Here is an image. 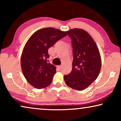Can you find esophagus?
Returning a JSON list of instances; mask_svg holds the SVG:
<instances>
[{
  "instance_id": "34e87169",
  "label": "esophagus",
  "mask_w": 121,
  "mask_h": 121,
  "mask_svg": "<svg viewBox=\"0 0 121 121\" xmlns=\"http://www.w3.org/2000/svg\"><path fill=\"white\" fill-rule=\"evenodd\" d=\"M57 68H58L59 69H62V65H59V66H58Z\"/></svg>"
}]
</instances>
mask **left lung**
I'll use <instances>...</instances> for the list:
<instances>
[{"label": "left lung", "instance_id": "left-lung-1", "mask_svg": "<svg viewBox=\"0 0 121 121\" xmlns=\"http://www.w3.org/2000/svg\"><path fill=\"white\" fill-rule=\"evenodd\" d=\"M67 33L72 39L73 61L72 72L64 76V81L71 88L83 90L99 75L101 67L100 52L93 39L86 31L75 28Z\"/></svg>", "mask_w": 121, "mask_h": 121}]
</instances>
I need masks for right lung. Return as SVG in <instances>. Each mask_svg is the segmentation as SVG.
Masks as SVG:
<instances>
[{"mask_svg":"<svg viewBox=\"0 0 121 121\" xmlns=\"http://www.w3.org/2000/svg\"><path fill=\"white\" fill-rule=\"evenodd\" d=\"M67 35L65 31L47 27L36 31L28 39L22 51L21 66L26 80L34 87L43 89L52 82L56 69L48 62V49Z\"/></svg>","mask_w":121,"mask_h":121,"instance_id":"obj_1","label":"right lung"}]
</instances>
